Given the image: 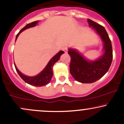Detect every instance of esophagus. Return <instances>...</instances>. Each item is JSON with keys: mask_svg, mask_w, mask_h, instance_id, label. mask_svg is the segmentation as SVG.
Returning a JSON list of instances; mask_svg holds the SVG:
<instances>
[{"mask_svg": "<svg viewBox=\"0 0 124 124\" xmlns=\"http://www.w3.org/2000/svg\"><path fill=\"white\" fill-rule=\"evenodd\" d=\"M62 49H63V51L65 52V53H67V52H68V48H67L66 46H64V47L62 48Z\"/></svg>", "mask_w": 124, "mask_h": 124, "instance_id": "obj_1", "label": "esophagus"}]
</instances>
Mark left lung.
Listing matches in <instances>:
<instances>
[{
  "mask_svg": "<svg viewBox=\"0 0 124 124\" xmlns=\"http://www.w3.org/2000/svg\"><path fill=\"white\" fill-rule=\"evenodd\" d=\"M87 21L103 41L104 54L97 60L89 61L76 49H69L70 74L75 80L83 83H92L101 78L108 72L112 61L111 42L104 27L90 19Z\"/></svg>",
  "mask_w": 124,
  "mask_h": 124,
  "instance_id": "1",
  "label": "left lung"
}]
</instances>
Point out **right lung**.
I'll return each mask as SVG.
<instances>
[{"label": "right lung", "instance_id": "1", "mask_svg": "<svg viewBox=\"0 0 124 124\" xmlns=\"http://www.w3.org/2000/svg\"><path fill=\"white\" fill-rule=\"evenodd\" d=\"M38 22V21H34V22L25 25L24 27L22 29L19 31V32H18L17 34L16 37V41L18 35H19L20 34L22 31L27 29V28L35 26ZM63 51H59L57 54H56V55L49 61V62H48V63L47 64L46 67L44 68V70H42L41 73H39L38 75H37V76H35L30 77L23 75V74L21 73V72L18 70V69L17 68L16 66V65L15 64V68L16 69V71L17 72L18 74L19 75V76L21 77V79L24 81L25 82H26L27 83L29 84V85H32V86L37 87L45 86V85H46L47 84L49 83L51 79H52V76H53L52 68H53L54 65L55 63V62H56L58 60H59L61 55L63 54Z\"/></svg>", "mask_w": 124, "mask_h": 124}]
</instances>
